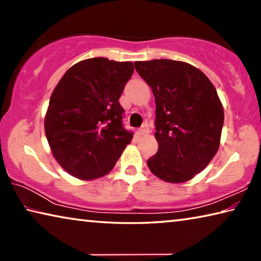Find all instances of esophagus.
Masks as SVG:
<instances>
[{"label": "esophagus", "mask_w": 261, "mask_h": 261, "mask_svg": "<svg viewBox=\"0 0 261 261\" xmlns=\"http://www.w3.org/2000/svg\"><path fill=\"white\" fill-rule=\"evenodd\" d=\"M149 132V129H148V126L146 125V124H144L143 126L140 127V129L138 130V135L139 136H145V135H147Z\"/></svg>", "instance_id": "obj_1"}]
</instances>
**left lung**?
I'll return each instance as SVG.
<instances>
[{"label":"left lung","instance_id":"8db88e82","mask_svg":"<svg viewBox=\"0 0 261 261\" xmlns=\"http://www.w3.org/2000/svg\"><path fill=\"white\" fill-rule=\"evenodd\" d=\"M136 71L155 98L159 149L147 166L159 178L182 183L205 169L218 152L223 107L199 69L180 61L135 62Z\"/></svg>","mask_w":261,"mask_h":261}]
</instances>
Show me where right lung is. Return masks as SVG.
<instances>
[{"label":"right lung","instance_id":"add662e5","mask_svg":"<svg viewBox=\"0 0 261 261\" xmlns=\"http://www.w3.org/2000/svg\"><path fill=\"white\" fill-rule=\"evenodd\" d=\"M132 73L131 62L93 57L72 65L56 85L45 132L53 155L70 175L105 176L131 143L118 99Z\"/></svg>","mask_w":261,"mask_h":261}]
</instances>
